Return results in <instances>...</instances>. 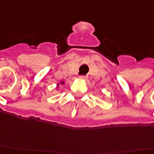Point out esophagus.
<instances>
[{"label": "esophagus", "mask_w": 154, "mask_h": 154, "mask_svg": "<svg viewBox=\"0 0 154 154\" xmlns=\"http://www.w3.org/2000/svg\"><path fill=\"white\" fill-rule=\"evenodd\" d=\"M80 79H82V80H86L88 78V76H85V75H81L80 77H79Z\"/></svg>", "instance_id": "34e87169"}]
</instances>
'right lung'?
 <instances>
[{
  "label": "right lung",
  "mask_w": 154,
  "mask_h": 154,
  "mask_svg": "<svg viewBox=\"0 0 154 154\" xmlns=\"http://www.w3.org/2000/svg\"><path fill=\"white\" fill-rule=\"evenodd\" d=\"M62 83H63V82H62Z\"/></svg>",
  "instance_id": "right-lung-1"
}]
</instances>
